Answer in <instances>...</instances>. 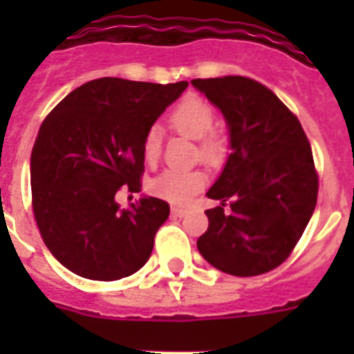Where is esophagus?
I'll use <instances>...</instances> for the list:
<instances>
[{"mask_svg": "<svg viewBox=\"0 0 354 354\" xmlns=\"http://www.w3.org/2000/svg\"><path fill=\"white\" fill-rule=\"evenodd\" d=\"M171 213H172V216H176V218H180V216H183V215H185V213H187V209H183V207H178V205H172Z\"/></svg>", "mask_w": 354, "mask_h": 354, "instance_id": "34e87169", "label": "esophagus"}]
</instances>
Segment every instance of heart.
<instances>
[{
	"mask_svg": "<svg viewBox=\"0 0 354 354\" xmlns=\"http://www.w3.org/2000/svg\"><path fill=\"white\" fill-rule=\"evenodd\" d=\"M172 124L182 133L191 139H203L202 154L207 160H216L222 154V143L215 138H207L215 124V113L207 102L196 97H189L172 112ZM161 150V130L160 127H150L143 139V158L147 163H154ZM207 183L205 172L193 169V171H180L169 169L156 176L150 183V191L167 202L172 204H185L196 193H200Z\"/></svg>",
	"mask_w": 354,
	"mask_h": 354,
	"instance_id": "heart-1",
	"label": "heart"
}]
</instances>
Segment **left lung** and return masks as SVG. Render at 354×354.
Here are the masks:
<instances>
[{"label": "left lung", "mask_w": 354, "mask_h": 354, "mask_svg": "<svg viewBox=\"0 0 354 354\" xmlns=\"http://www.w3.org/2000/svg\"><path fill=\"white\" fill-rule=\"evenodd\" d=\"M221 110L230 156L207 191L221 205L205 211L209 227L200 255L226 274H266L285 261L314 213L318 174L297 118L274 91L246 77L194 79ZM230 204V213L223 205Z\"/></svg>", "instance_id": "1"}]
</instances>
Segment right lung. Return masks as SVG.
Listing matches in <instances>:
<instances>
[{
	"mask_svg": "<svg viewBox=\"0 0 354 354\" xmlns=\"http://www.w3.org/2000/svg\"><path fill=\"white\" fill-rule=\"evenodd\" d=\"M187 82L97 79L73 90L41 122L30 154L32 211L58 263L93 281L136 274L149 261L169 204L154 196L122 209L121 185L138 193L143 139Z\"/></svg>",
	"mask_w": 354,
	"mask_h": 354,
	"instance_id": "right-lung-1",
	"label": "right lung"
}]
</instances>
